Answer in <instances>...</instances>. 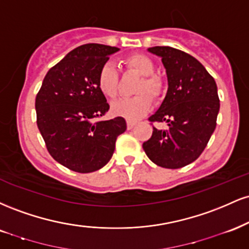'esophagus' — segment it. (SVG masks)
Returning a JSON list of instances; mask_svg holds the SVG:
<instances>
[{
    "instance_id": "esophagus-1",
    "label": "esophagus",
    "mask_w": 249,
    "mask_h": 249,
    "mask_svg": "<svg viewBox=\"0 0 249 249\" xmlns=\"http://www.w3.org/2000/svg\"><path fill=\"white\" fill-rule=\"evenodd\" d=\"M126 123H127V128H128V130L133 128L134 125H136V122H133V121H127Z\"/></svg>"
}]
</instances>
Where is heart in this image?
I'll list each match as a JSON object with an SVG mask.
<instances>
[{"label":"heart","instance_id":"1","mask_svg":"<svg viewBox=\"0 0 249 249\" xmlns=\"http://www.w3.org/2000/svg\"><path fill=\"white\" fill-rule=\"evenodd\" d=\"M125 67L142 76L134 88L138 95L116 101L111 107L113 115L124 117L128 121H137L148 112L153 99H159L164 93L165 84L160 77L153 75L156 65L152 59L142 53H134L125 58ZM101 92L107 98L113 99L118 95V73L115 65L105 63L101 68L97 78Z\"/></svg>","mask_w":249,"mask_h":249}]
</instances>
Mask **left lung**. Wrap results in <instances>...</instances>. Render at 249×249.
<instances>
[{
  "label": "left lung",
  "instance_id": "left-lung-1",
  "mask_svg": "<svg viewBox=\"0 0 249 249\" xmlns=\"http://www.w3.org/2000/svg\"><path fill=\"white\" fill-rule=\"evenodd\" d=\"M161 57L168 89L160 107L148 118L167 124L166 130L153 126L142 148L158 166L180 168L199 158L216 126L220 108L215 81L193 56L171 47L148 48Z\"/></svg>",
  "mask_w": 249,
  "mask_h": 249
}]
</instances>
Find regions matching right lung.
I'll return each instance as SVG.
<instances>
[{"label": "right lung", "instance_id": "right-lung-1", "mask_svg": "<svg viewBox=\"0 0 249 249\" xmlns=\"http://www.w3.org/2000/svg\"><path fill=\"white\" fill-rule=\"evenodd\" d=\"M118 50L97 43L76 48L48 71L36 96L37 126L48 152L75 172L105 166L126 130L123 117L95 122L110 108L97 84L98 72Z\"/></svg>", "mask_w": 249, "mask_h": 249}]
</instances>
